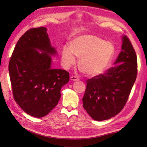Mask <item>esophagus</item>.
Instances as JSON below:
<instances>
[{
	"mask_svg": "<svg viewBox=\"0 0 147 147\" xmlns=\"http://www.w3.org/2000/svg\"><path fill=\"white\" fill-rule=\"evenodd\" d=\"M70 79H71V81H73V82L78 80V78L76 76H71V78H70Z\"/></svg>",
	"mask_w": 147,
	"mask_h": 147,
	"instance_id": "34e87169",
	"label": "esophagus"
}]
</instances>
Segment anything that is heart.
I'll list each match as a JSON object with an SVG mask.
<instances>
[{"instance_id": "b5f03b06", "label": "heart", "mask_w": 147, "mask_h": 147, "mask_svg": "<svg viewBox=\"0 0 147 147\" xmlns=\"http://www.w3.org/2000/svg\"><path fill=\"white\" fill-rule=\"evenodd\" d=\"M115 51L114 45L94 35H83L73 38L69 48L64 46L61 51L63 67L69 68L79 58L80 70L86 75L96 76L103 73L112 60Z\"/></svg>"}]
</instances>
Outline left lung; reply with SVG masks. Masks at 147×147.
Returning <instances> with one entry per match:
<instances>
[{
  "label": "left lung",
  "mask_w": 147,
  "mask_h": 147,
  "mask_svg": "<svg viewBox=\"0 0 147 147\" xmlns=\"http://www.w3.org/2000/svg\"><path fill=\"white\" fill-rule=\"evenodd\" d=\"M114 67L86 80L83 107L95 121L109 119L123 110L137 75L136 54L129 39L123 36L122 50Z\"/></svg>",
  "instance_id": "8db88e82"
}]
</instances>
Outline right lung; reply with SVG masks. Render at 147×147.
I'll return each instance as SVG.
<instances>
[{
    "mask_svg": "<svg viewBox=\"0 0 147 147\" xmlns=\"http://www.w3.org/2000/svg\"><path fill=\"white\" fill-rule=\"evenodd\" d=\"M56 52L45 27L26 31L12 52L9 63L12 95L20 107L32 116L47 115L58 104L62 86L69 80L67 71L51 67V55Z\"/></svg>",
    "mask_w": 147,
    "mask_h": 147,
    "instance_id": "right-lung-1",
    "label": "right lung"
}]
</instances>
